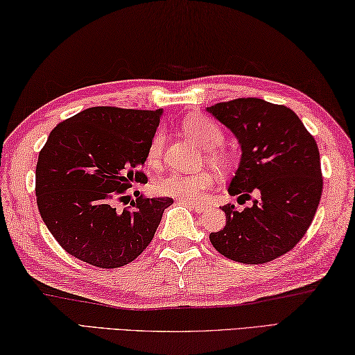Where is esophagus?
<instances>
[{
  "mask_svg": "<svg viewBox=\"0 0 355 355\" xmlns=\"http://www.w3.org/2000/svg\"><path fill=\"white\" fill-rule=\"evenodd\" d=\"M184 204L187 207H190L191 210H195L196 214H202L204 210H206V206L204 204H198V202H189V201H184Z\"/></svg>",
  "mask_w": 355,
  "mask_h": 355,
  "instance_id": "obj_1",
  "label": "esophagus"
}]
</instances>
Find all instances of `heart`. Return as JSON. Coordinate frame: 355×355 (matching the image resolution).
<instances>
[{"mask_svg":"<svg viewBox=\"0 0 355 355\" xmlns=\"http://www.w3.org/2000/svg\"><path fill=\"white\" fill-rule=\"evenodd\" d=\"M184 129L198 145L207 149L210 159L214 162H220L221 155L216 153V148L221 146L225 140L221 128L214 120L204 115H191L184 121ZM165 145V134L159 130L155 132L151 143L148 148V162L151 165H155L160 159L162 151ZM214 176L207 171L200 173H182L173 171L168 173L166 176L159 179L155 187L160 195L173 196L176 200L195 202L200 201L204 191L209 190L214 185Z\"/></svg>","mask_w":355,"mask_h":355,"instance_id":"b5f03b06","label":"heart"}]
</instances>
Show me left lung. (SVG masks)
I'll use <instances>...</instances> for the list:
<instances>
[{
  "label": "left lung",
  "instance_id": "8db88e82",
  "mask_svg": "<svg viewBox=\"0 0 355 355\" xmlns=\"http://www.w3.org/2000/svg\"><path fill=\"white\" fill-rule=\"evenodd\" d=\"M237 137L239 170L229 195L250 200L226 204V226L209 235L216 251L240 263L271 262L293 250L318 209L322 176L316 141L293 110L260 98H239L207 107Z\"/></svg>",
  "mask_w": 355,
  "mask_h": 355
}]
</instances>
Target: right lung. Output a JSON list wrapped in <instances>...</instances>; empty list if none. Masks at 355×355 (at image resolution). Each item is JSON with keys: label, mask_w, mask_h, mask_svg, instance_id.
<instances>
[{"label": "right lung", "mask_w": 355, "mask_h": 355, "mask_svg": "<svg viewBox=\"0 0 355 355\" xmlns=\"http://www.w3.org/2000/svg\"><path fill=\"white\" fill-rule=\"evenodd\" d=\"M162 109L90 107L59 123L35 168L37 206L64 250L98 268H120L151 243L171 198L139 196L123 212L159 126Z\"/></svg>", "instance_id": "right-lung-1"}]
</instances>
